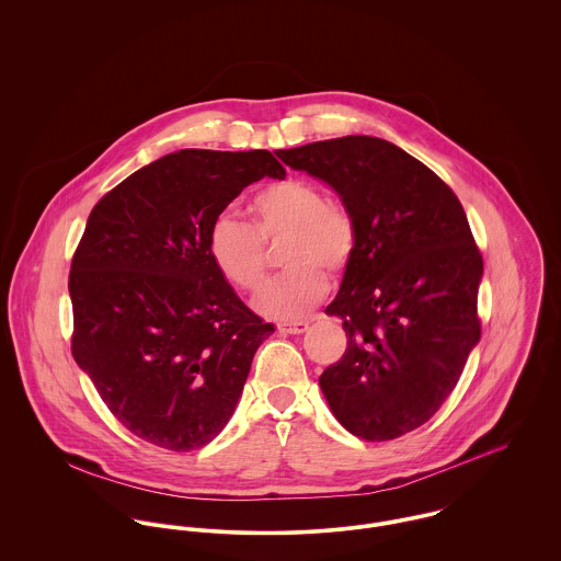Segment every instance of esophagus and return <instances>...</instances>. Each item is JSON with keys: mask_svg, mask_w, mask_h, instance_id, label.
I'll list each match as a JSON object with an SVG mask.
<instances>
[{"mask_svg": "<svg viewBox=\"0 0 561 561\" xmlns=\"http://www.w3.org/2000/svg\"><path fill=\"white\" fill-rule=\"evenodd\" d=\"M308 327H310V322H306V320H290V322H279L277 324V329L282 333H288V335H301V333L308 331Z\"/></svg>", "mask_w": 561, "mask_h": 561, "instance_id": "obj_1", "label": "esophagus"}]
</instances>
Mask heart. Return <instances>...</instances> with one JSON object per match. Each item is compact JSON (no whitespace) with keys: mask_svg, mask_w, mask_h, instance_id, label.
Masks as SVG:
<instances>
[{"mask_svg":"<svg viewBox=\"0 0 561 561\" xmlns=\"http://www.w3.org/2000/svg\"><path fill=\"white\" fill-rule=\"evenodd\" d=\"M253 226L234 213H219L208 228V253L234 286L253 290L266 273L264 243L279 245L286 273L268 279L253 297L262 316L290 320L310 311L327 293L322 268L337 273L357 250L353 215L304 181H282L262 188L251 204Z\"/></svg>","mask_w":561,"mask_h":561,"instance_id":"heart-1","label":"heart"}]
</instances>
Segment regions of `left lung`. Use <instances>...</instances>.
I'll return each mask as SVG.
<instances>
[{
  "label": "left lung",
  "instance_id": "obj_1",
  "mask_svg": "<svg viewBox=\"0 0 561 561\" xmlns=\"http://www.w3.org/2000/svg\"><path fill=\"white\" fill-rule=\"evenodd\" d=\"M277 157L333 188L357 224L329 316L348 344L318 382L335 420L368 440L426 424L480 342L484 264L462 204L391 141L346 135Z\"/></svg>",
  "mask_w": 561,
  "mask_h": 561
}]
</instances>
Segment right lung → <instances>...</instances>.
<instances>
[{
  "mask_svg": "<svg viewBox=\"0 0 561 561\" xmlns=\"http://www.w3.org/2000/svg\"><path fill=\"white\" fill-rule=\"evenodd\" d=\"M284 181L268 150H179L92 208L68 277L72 357L133 435L188 451L232 417L275 331L208 253L210 221L251 183Z\"/></svg>",
  "mask_w": 561,
  "mask_h": 561,
  "instance_id": "obj_1",
  "label": "right lung"
}]
</instances>
